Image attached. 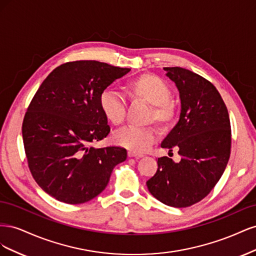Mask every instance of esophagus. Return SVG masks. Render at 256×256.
Masks as SVG:
<instances>
[{
    "label": "esophagus",
    "mask_w": 256,
    "mask_h": 256,
    "mask_svg": "<svg viewBox=\"0 0 256 256\" xmlns=\"http://www.w3.org/2000/svg\"><path fill=\"white\" fill-rule=\"evenodd\" d=\"M128 157H130V158H141V157H143V154H136V152H128Z\"/></svg>",
    "instance_id": "esophagus-1"
}]
</instances>
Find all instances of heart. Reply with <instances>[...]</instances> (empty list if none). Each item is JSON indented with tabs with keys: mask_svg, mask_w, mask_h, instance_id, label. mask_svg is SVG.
Instances as JSON below:
<instances>
[{
	"mask_svg": "<svg viewBox=\"0 0 256 256\" xmlns=\"http://www.w3.org/2000/svg\"><path fill=\"white\" fill-rule=\"evenodd\" d=\"M129 96L152 104L148 120L156 122L162 127L171 125L176 116V106L171 99L172 90L168 83L158 76L145 74L138 76L127 84ZM100 110L106 118L114 125H120L126 118V102L120 92L104 90L99 96ZM158 138L154 127L127 126L116 131L113 142L134 152H143Z\"/></svg>",
	"mask_w": 256,
	"mask_h": 256,
	"instance_id": "heart-1",
	"label": "heart"
}]
</instances>
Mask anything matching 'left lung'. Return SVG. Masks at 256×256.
<instances>
[{
	"label": "left lung",
	"instance_id": "obj_1",
	"mask_svg": "<svg viewBox=\"0 0 256 256\" xmlns=\"http://www.w3.org/2000/svg\"><path fill=\"white\" fill-rule=\"evenodd\" d=\"M180 92V120L161 143L180 150V162L158 158V170L146 182L161 203L176 208L202 200L219 182L230 154V116L214 84L182 67H164Z\"/></svg>",
	"mask_w": 256,
	"mask_h": 256
}]
</instances>
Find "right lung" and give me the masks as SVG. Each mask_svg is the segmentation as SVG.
<instances>
[{
  "label": "right lung",
  "mask_w": 256,
  "mask_h": 256,
  "mask_svg": "<svg viewBox=\"0 0 256 256\" xmlns=\"http://www.w3.org/2000/svg\"><path fill=\"white\" fill-rule=\"evenodd\" d=\"M130 72L97 60L68 62L44 79L22 124L28 164L38 186L66 204L88 202L102 193L122 147L95 148L110 132L99 96Z\"/></svg>",
  "instance_id": "add662e5"
}]
</instances>
